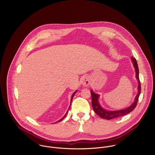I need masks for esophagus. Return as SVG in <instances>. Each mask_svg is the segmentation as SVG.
<instances>
[{
    "instance_id": "obj_1",
    "label": "esophagus",
    "mask_w": 155,
    "mask_h": 155,
    "mask_svg": "<svg viewBox=\"0 0 155 155\" xmlns=\"http://www.w3.org/2000/svg\"><path fill=\"white\" fill-rule=\"evenodd\" d=\"M81 83L84 86V87H88L90 84V80L88 76H85L82 78V81H81Z\"/></svg>"
}]
</instances>
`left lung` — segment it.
<instances>
[{"mask_svg": "<svg viewBox=\"0 0 155 155\" xmlns=\"http://www.w3.org/2000/svg\"><path fill=\"white\" fill-rule=\"evenodd\" d=\"M131 60L133 62V65L135 68V73H136V78L138 81V94L136 95V97L135 98V101L133 103V104L128 108L121 110H116V111H109L104 110L103 109L100 103H98V98H99V95L95 94L93 92V91L91 90V97H92V106L94 109V111L97 114H98L100 117H101L103 119H105L107 120H110L112 119L117 118L121 117L122 116H125L129 113H130L135 108L137 102L138 100V98L141 92V85H140V82L139 79V70L138 67V64L137 62L135 60V58H131Z\"/></svg>", "mask_w": 155, "mask_h": 155, "instance_id": "1", "label": "left lung"}]
</instances>
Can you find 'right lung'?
Returning a JSON list of instances; mask_svg holds the SVG:
<instances>
[{
  "instance_id": "right-lung-1",
  "label": "right lung",
  "mask_w": 155,
  "mask_h": 155,
  "mask_svg": "<svg viewBox=\"0 0 155 155\" xmlns=\"http://www.w3.org/2000/svg\"><path fill=\"white\" fill-rule=\"evenodd\" d=\"M76 92H77V91H75V92H74V93H73V95H72V96H71V101H72V100H73V96H74V94H75V93H76ZM71 103H70V105H71ZM70 107H69V108H70ZM68 110H67V113H66V114H65V115H64V116H63V118H62V119H60V120H58V122H60V121H61V120H63V119H64V117H65V116H66V114H67V113H68ZM55 123H56V122H55Z\"/></svg>"
}]
</instances>
